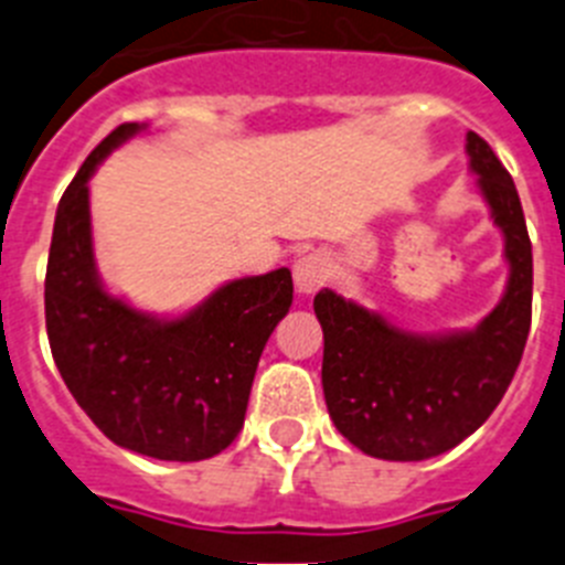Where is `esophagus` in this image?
<instances>
[{
	"label": "esophagus",
	"mask_w": 565,
	"mask_h": 565,
	"mask_svg": "<svg viewBox=\"0 0 565 565\" xmlns=\"http://www.w3.org/2000/svg\"><path fill=\"white\" fill-rule=\"evenodd\" d=\"M328 277H331V266H328L326 254L311 252L294 263V286L299 294L319 291L328 282Z\"/></svg>",
	"instance_id": "esophagus-1"
}]
</instances>
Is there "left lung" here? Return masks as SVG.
<instances>
[{"instance_id":"1","label":"left lung","mask_w":565,"mask_h":565,"mask_svg":"<svg viewBox=\"0 0 565 565\" xmlns=\"http://www.w3.org/2000/svg\"><path fill=\"white\" fill-rule=\"evenodd\" d=\"M469 169L503 232L509 282L472 331L418 337L333 291L313 297L326 353L322 391L337 430L384 461L441 456L492 416L521 364L532 326V243L512 174L467 132Z\"/></svg>"}]
</instances>
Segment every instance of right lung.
<instances>
[{
	"instance_id": "1",
	"label": "right lung",
	"mask_w": 565,
	"mask_h": 565,
	"mask_svg": "<svg viewBox=\"0 0 565 565\" xmlns=\"http://www.w3.org/2000/svg\"><path fill=\"white\" fill-rule=\"evenodd\" d=\"M141 129L115 127L58 201L44 277L50 351L109 441L161 461H203L243 430L257 362L291 308L294 282L288 268L234 279L178 319L149 317L107 294L93 259L87 183Z\"/></svg>"
}]
</instances>
